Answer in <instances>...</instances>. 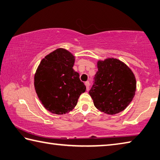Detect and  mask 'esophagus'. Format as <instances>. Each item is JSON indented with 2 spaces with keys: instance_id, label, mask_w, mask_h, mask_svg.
<instances>
[{
  "instance_id": "obj_1",
  "label": "esophagus",
  "mask_w": 160,
  "mask_h": 160,
  "mask_svg": "<svg viewBox=\"0 0 160 160\" xmlns=\"http://www.w3.org/2000/svg\"><path fill=\"white\" fill-rule=\"evenodd\" d=\"M85 86H86L87 90H88L89 88V81H87V82H85Z\"/></svg>"
}]
</instances>
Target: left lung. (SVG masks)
<instances>
[{
	"label": "left lung",
	"mask_w": 160,
	"mask_h": 160,
	"mask_svg": "<svg viewBox=\"0 0 160 160\" xmlns=\"http://www.w3.org/2000/svg\"><path fill=\"white\" fill-rule=\"evenodd\" d=\"M97 68L96 82L89 92L94 106L108 115L123 111L135 95L133 72L124 62L114 58L98 60Z\"/></svg>",
	"instance_id": "left-lung-1"
}]
</instances>
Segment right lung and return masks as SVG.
I'll return each instance as SVG.
<instances>
[{
    "label": "right lung",
    "instance_id": "right-lung-1",
    "mask_svg": "<svg viewBox=\"0 0 160 160\" xmlns=\"http://www.w3.org/2000/svg\"><path fill=\"white\" fill-rule=\"evenodd\" d=\"M75 57L58 48L41 60L34 75V88L40 102L48 111L57 115L68 113L77 105L86 87L73 70Z\"/></svg>",
    "mask_w": 160,
    "mask_h": 160
}]
</instances>
